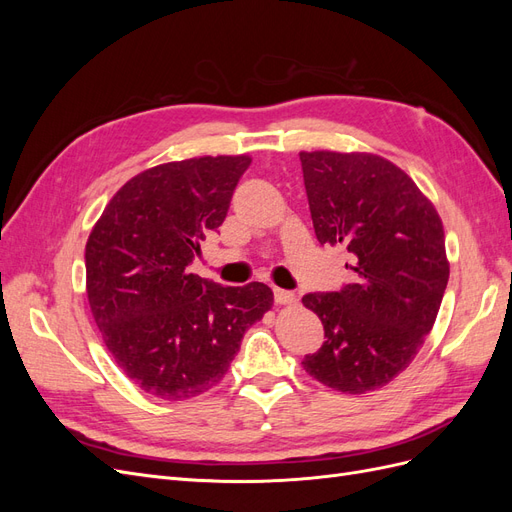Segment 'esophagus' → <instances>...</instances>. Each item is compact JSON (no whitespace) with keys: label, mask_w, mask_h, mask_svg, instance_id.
I'll return each mask as SVG.
<instances>
[{"label":"esophagus","mask_w":512,"mask_h":512,"mask_svg":"<svg viewBox=\"0 0 512 512\" xmlns=\"http://www.w3.org/2000/svg\"><path fill=\"white\" fill-rule=\"evenodd\" d=\"M273 297H275V303H280V305H290V303H294V292H290V290L273 288Z\"/></svg>","instance_id":"esophagus-1"}]
</instances>
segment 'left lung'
<instances>
[{"label": "left lung", "mask_w": 512, "mask_h": 512, "mask_svg": "<svg viewBox=\"0 0 512 512\" xmlns=\"http://www.w3.org/2000/svg\"><path fill=\"white\" fill-rule=\"evenodd\" d=\"M299 158L316 237L344 245L354 271L339 292L303 297L327 337L303 367L339 393L382 389L436 322L448 284L442 220L404 170L376 153L322 149Z\"/></svg>", "instance_id": "obj_1"}]
</instances>
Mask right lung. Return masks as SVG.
Returning <instances> with one entry per match:
<instances>
[{
  "instance_id": "obj_1",
  "label": "right lung",
  "mask_w": 512,
  "mask_h": 512,
  "mask_svg": "<svg viewBox=\"0 0 512 512\" xmlns=\"http://www.w3.org/2000/svg\"><path fill=\"white\" fill-rule=\"evenodd\" d=\"M250 162L203 156L147 168L121 185L87 239L91 314L119 369L153 397L209 391L273 305L260 282L220 286L188 271Z\"/></svg>"
}]
</instances>
